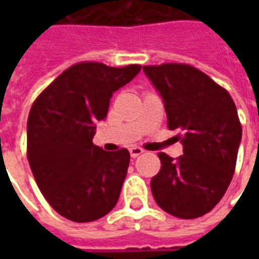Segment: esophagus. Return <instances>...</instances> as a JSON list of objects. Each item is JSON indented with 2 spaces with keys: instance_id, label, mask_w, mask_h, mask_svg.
Returning <instances> with one entry per match:
<instances>
[{
  "instance_id": "esophagus-1",
  "label": "esophagus",
  "mask_w": 259,
  "mask_h": 259,
  "mask_svg": "<svg viewBox=\"0 0 259 259\" xmlns=\"http://www.w3.org/2000/svg\"><path fill=\"white\" fill-rule=\"evenodd\" d=\"M129 151H130V157L137 158V157H140L141 154L144 152V150H143V148H139V147H132Z\"/></svg>"
}]
</instances>
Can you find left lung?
Returning a JSON list of instances; mask_svg holds the SVG:
<instances>
[{"mask_svg":"<svg viewBox=\"0 0 259 259\" xmlns=\"http://www.w3.org/2000/svg\"><path fill=\"white\" fill-rule=\"evenodd\" d=\"M143 70L162 98L169 130L179 132L183 146L178 159L158 154L154 200L174 217H202L221 201L233 178L241 141L236 105L228 91L190 65H151Z\"/></svg>","mask_w":259,"mask_h":259,"instance_id":"left-lung-1","label":"left lung"}]
</instances>
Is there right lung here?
Listing matches in <instances>:
<instances>
[{"mask_svg": "<svg viewBox=\"0 0 259 259\" xmlns=\"http://www.w3.org/2000/svg\"><path fill=\"white\" fill-rule=\"evenodd\" d=\"M140 65L112 68L81 62L66 69L38 96L27 119V159L46 200L73 222L100 219L116 205L129 168L126 148L93 144L97 120L107 118L113 93Z\"/></svg>", "mask_w": 259, "mask_h": 259, "instance_id": "right-lung-1", "label": "right lung"}]
</instances>
